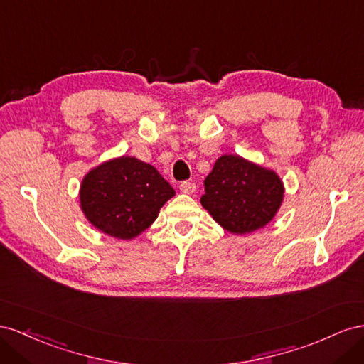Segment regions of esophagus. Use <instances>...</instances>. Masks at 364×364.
Masks as SVG:
<instances>
[{"mask_svg": "<svg viewBox=\"0 0 364 364\" xmlns=\"http://www.w3.org/2000/svg\"><path fill=\"white\" fill-rule=\"evenodd\" d=\"M195 189H196V186L192 181H183V183H180V191L183 193H193Z\"/></svg>", "mask_w": 364, "mask_h": 364, "instance_id": "34e87169", "label": "esophagus"}]
</instances>
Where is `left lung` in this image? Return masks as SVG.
<instances>
[{"label": "left lung", "mask_w": 364, "mask_h": 364, "mask_svg": "<svg viewBox=\"0 0 364 364\" xmlns=\"http://www.w3.org/2000/svg\"><path fill=\"white\" fill-rule=\"evenodd\" d=\"M201 204L232 233H250L273 220L284 184L273 172L237 155H223L204 180Z\"/></svg>", "instance_id": "1"}]
</instances>
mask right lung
<instances>
[{
  "mask_svg": "<svg viewBox=\"0 0 364 364\" xmlns=\"http://www.w3.org/2000/svg\"><path fill=\"white\" fill-rule=\"evenodd\" d=\"M173 195L172 186L154 166L120 157L87 173L80 186V207L103 233L131 240L146 230Z\"/></svg>",
  "mask_w": 364,
  "mask_h": 364,
  "instance_id": "obj_1",
  "label": "right lung"
}]
</instances>
